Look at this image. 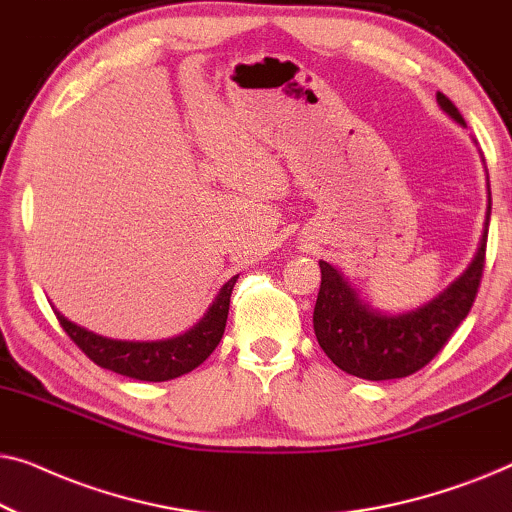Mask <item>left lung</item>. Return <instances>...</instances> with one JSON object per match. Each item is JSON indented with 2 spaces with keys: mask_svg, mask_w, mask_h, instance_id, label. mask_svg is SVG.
Listing matches in <instances>:
<instances>
[{
  "mask_svg": "<svg viewBox=\"0 0 512 512\" xmlns=\"http://www.w3.org/2000/svg\"><path fill=\"white\" fill-rule=\"evenodd\" d=\"M436 100L452 121L466 128L459 109L443 93H438ZM489 214H492V193H489L485 233L471 265L436 298L403 314L375 310L359 298L342 272L335 270L331 263L319 261L321 289L312 321L314 335L328 359L345 373L373 382L408 377L424 368L445 347L478 296L482 268H485Z\"/></svg>",
  "mask_w": 512,
  "mask_h": 512,
  "instance_id": "obj_1",
  "label": "left lung"
}]
</instances>
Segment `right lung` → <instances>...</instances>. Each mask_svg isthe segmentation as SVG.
<instances>
[{
    "label": "right lung",
    "instance_id": "add662e5",
    "mask_svg": "<svg viewBox=\"0 0 512 512\" xmlns=\"http://www.w3.org/2000/svg\"><path fill=\"white\" fill-rule=\"evenodd\" d=\"M235 282L237 277L228 279L221 286L212 307L191 331L167 340H111L88 331V328L76 326L74 321L62 317L58 310H55V317H58L60 326L65 328L69 338L76 342V347L100 368L114 370L118 375L132 377V380L165 382L191 373L219 345L223 331H226L230 293H233Z\"/></svg>",
    "mask_w": 512,
    "mask_h": 512
}]
</instances>
